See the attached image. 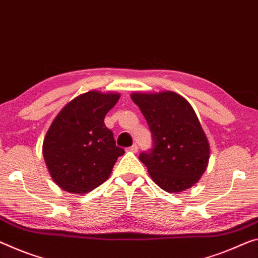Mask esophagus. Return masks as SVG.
<instances>
[{"mask_svg": "<svg viewBox=\"0 0 258 258\" xmlns=\"http://www.w3.org/2000/svg\"><path fill=\"white\" fill-rule=\"evenodd\" d=\"M137 150H138V146H137L136 144H134V145H132V146H130V148H128V149H126V151H129V152H134V153H136V152H137Z\"/></svg>", "mask_w": 258, "mask_h": 258, "instance_id": "esophagus-1", "label": "esophagus"}]
</instances>
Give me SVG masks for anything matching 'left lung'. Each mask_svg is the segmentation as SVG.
<instances>
[{
	"label": "left lung",
	"instance_id": "left-lung-1",
	"mask_svg": "<svg viewBox=\"0 0 258 258\" xmlns=\"http://www.w3.org/2000/svg\"><path fill=\"white\" fill-rule=\"evenodd\" d=\"M151 130L153 148L140 154L152 180L175 194L197 183L208 167L210 145L191 105L172 91L133 93Z\"/></svg>",
	"mask_w": 258,
	"mask_h": 258
}]
</instances>
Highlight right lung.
<instances>
[{
  "mask_svg": "<svg viewBox=\"0 0 258 258\" xmlns=\"http://www.w3.org/2000/svg\"><path fill=\"white\" fill-rule=\"evenodd\" d=\"M118 93L89 91L68 102L51 122L42 154L51 179L66 191L83 195L104 183L124 150L105 125Z\"/></svg>",
  "mask_w": 258,
  "mask_h": 258,
  "instance_id": "add662e5",
  "label": "right lung"
}]
</instances>
